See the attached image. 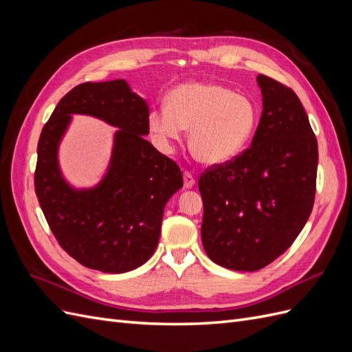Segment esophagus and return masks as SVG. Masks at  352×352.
<instances>
[{"instance_id":"1","label":"esophagus","mask_w":352,"mask_h":352,"mask_svg":"<svg viewBox=\"0 0 352 352\" xmlns=\"http://www.w3.org/2000/svg\"><path fill=\"white\" fill-rule=\"evenodd\" d=\"M195 185V177L192 176V173H190V172H186V170H185V172H184V186L185 188H192Z\"/></svg>"}]
</instances>
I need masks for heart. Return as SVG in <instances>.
Segmentation results:
<instances>
[{"instance_id": "heart-1", "label": "heart", "mask_w": 352, "mask_h": 352, "mask_svg": "<svg viewBox=\"0 0 352 352\" xmlns=\"http://www.w3.org/2000/svg\"><path fill=\"white\" fill-rule=\"evenodd\" d=\"M258 123L255 102L216 83H186L168 97L167 110L150 116V127L164 140L190 131L189 146L206 164L235 158L248 145Z\"/></svg>"}]
</instances>
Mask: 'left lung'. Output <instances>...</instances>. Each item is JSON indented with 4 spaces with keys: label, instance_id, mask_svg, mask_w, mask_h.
<instances>
[{
    "label": "left lung",
    "instance_id": "1",
    "mask_svg": "<svg viewBox=\"0 0 352 352\" xmlns=\"http://www.w3.org/2000/svg\"><path fill=\"white\" fill-rule=\"evenodd\" d=\"M263 114L251 146L202 172L201 239L226 269L255 272L291 247L311 214L318 150L296 94L264 74Z\"/></svg>",
    "mask_w": 352,
    "mask_h": 352
}]
</instances>
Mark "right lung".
Here are the masks:
<instances>
[{
	"label": "right lung",
	"instance_id": "right-lung-1",
	"mask_svg": "<svg viewBox=\"0 0 352 352\" xmlns=\"http://www.w3.org/2000/svg\"><path fill=\"white\" fill-rule=\"evenodd\" d=\"M70 113L98 116L121 129L108 175L92 190L74 191L58 167V142ZM150 110L123 79L85 82L60 100L38 141L35 192L60 247L88 269L124 273L154 254L164 206L184 185L172 158L158 153Z\"/></svg>",
	"mask_w": 352,
	"mask_h": 352
}]
</instances>
